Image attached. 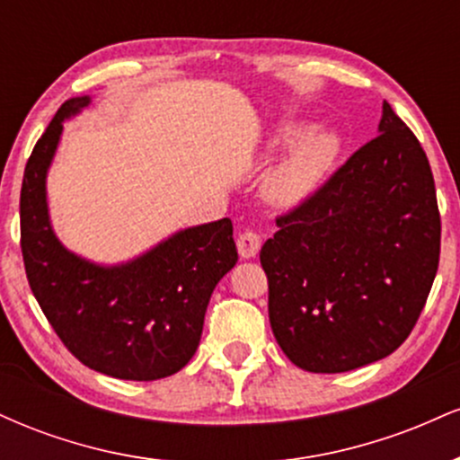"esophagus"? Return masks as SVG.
<instances>
[{"mask_svg": "<svg viewBox=\"0 0 460 460\" xmlns=\"http://www.w3.org/2000/svg\"><path fill=\"white\" fill-rule=\"evenodd\" d=\"M260 248H261V235L257 234V231L246 229L237 235V251H240V257H244V260L255 257L257 252H260Z\"/></svg>", "mask_w": 460, "mask_h": 460, "instance_id": "34e87169", "label": "esophagus"}]
</instances>
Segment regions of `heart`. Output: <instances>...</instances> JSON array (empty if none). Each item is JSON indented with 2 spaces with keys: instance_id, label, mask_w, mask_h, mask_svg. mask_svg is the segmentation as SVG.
Listing matches in <instances>:
<instances>
[{
  "instance_id": "heart-1",
  "label": "heart",
  "mask_w": 460,
  "mask_h": 460,
  "mask_svg": "<svg viewBox=\"0 0 460 460\" xmlns=\"http://www.w3.org/2000/svg\"><path fill=\"white\" fill-rule=\"evenodd\" d=\"M303 134L300 128H288L272 142V149H285L296 142ZM337 155L335 138L329 134H311L288 155L281 166L272 172L268 181V192L281 205H292L303 200L318 188L332 160Z\"/></svg>"
}]
</instances>
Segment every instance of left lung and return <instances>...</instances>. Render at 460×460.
Returning a JSON list of instances; mask_svg holds the SVG:
<instances>
[{
    "instance_id": "left-lung-1",
    "label": "left lung",
    "mask_w": 460,
    "mask_h": 460,
    "mask_svg": "<svg viewBox=\"0 0 460 460\" xmlns=\"http://www.w3.org/2000/svg\"><path fill=\"white\" fill-rule=\"evenodd\" d=\"M352 153L261 246L268 315L289 361L350 372L392 355L429 298L441 216L429 157L392 105Z\"/></svg>"
}]
</instances>
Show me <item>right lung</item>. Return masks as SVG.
Returning <instances> with one entry per match:
<instances>
[{"mask_svg":"<svg viewBox=\"0 0 460 460\" xmlns=\"http://www.w3.org/2000/svg\"><path fill=\"white\" fill-rule=\"evenodd\" d=\"M88 105L68 99L25 164L21 252L31 294L73 357L123 381H157L197 352L216 283L237 261L229 218L172 235L140 260L99 268L68 252L51 231L45 177L62 120Z\"/></svg>","mask_w":460,"mask_h":460,"instance_id":"obj_1","label":"right lung"}]
</instances>
